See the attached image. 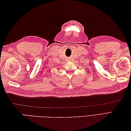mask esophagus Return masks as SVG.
<instances>
[{"mask_svg": "<svg viewBox=\"0 0 131 131\" xmlns=\"http://www.w3.org/2000/svg\"><path fill=\"white\" fill-rule=\"evenodd\" d=\"M67 61H69V59H67Z\"/></svg>", "mask_w": 131, "mask_h": 131, "instance_id": "1", "label": "esophagus"}]
</instances>
